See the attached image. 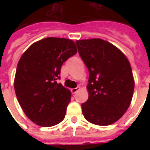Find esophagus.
<instances>
[{"label": "esophagus", "mask_w": 150, "mask_h": 150, "mask_svg": "<svg viewBox=\"0 0 150 150\" xmlns=\"http://www.w3.org/2000/svg\"><path fill=\"white\" fill-rule=\"evenodd\" d=\"M79 89H80V87H78V88H72L71 92L73 93V94H75V93H76Z\"/></svg>", "instance_id": "1"}]
</instances>
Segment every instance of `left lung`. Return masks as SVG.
Returning <instances> with one entry per match:
<instances>
[{
	"instance_id": "8db88e82",
	"label": "left lung",
	"mask_w": 150,
	"mask_h": 150,
	"mask_svg": "<svg viewBox=\"0 0 150 150\" xmlns=\"http://www.w3.org/2000/svg\"><path fill=\"white\" fill-rule=\"evenodd\" d=\"M89 71L88 100L81 104L85 119L109 125L125 114L132 101L134 79L129 60L117 47L100 38L75 42Z\"/></svg>"
}]
</instances>
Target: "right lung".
<instances>
[{"mask_svg":"<svg viewBox=\"0 0 150 150\" xmlns=\"http://www.w3.org/2000/svg\"><path fill=\"white\" fill-rule=\"evenodd\" d=\"M76 53L72 40L50 37L33 43L21 55L15 93L25 114L38 125L50 127L64 119L71 93L56 80L62 63Z\"/></svg>","mask_w":150,"mask_h":150,"instance_id":"1","label":"right lung"}]
</instances>
